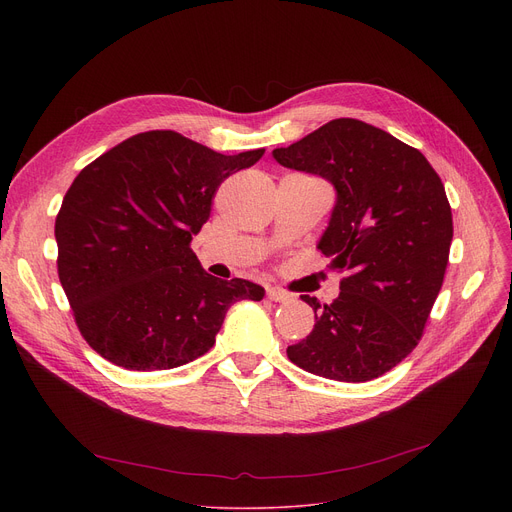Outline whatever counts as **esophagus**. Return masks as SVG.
Instances as JSON below:
<instances>
[{
	"instance_id": "34e87169",
	"label": "esophagus",
	"mask_w": 512,
	"mask_h": 512,
	"mask_svg": "<svg viewBox=\"0 0 512 512\" xmlns=\"http://www.w3.org/2000/svg\"><path fill=\"white\" fill-rule=\"evenodd\" d=\"M267 299L274 303H288L292 297H290V292H286L278 286H272V288H267Z\"/></svg>"
}]
</instances>
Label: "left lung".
Here are the masks:
<instances>
[{
  "mask_svg": "<svg viewBox=\"0 0 512 512\" xmlns=\"http://www.w3.org/2000/svg\"><path fill=\"white\" fill-rule=\"evenodd\" d=\"M274 157L334 184L317 249L344 274L330 305L303 294L315 326L286 355L328 380L380 378L419 344L444 282L452 242L444 184L419 149L355 118L332 120Z\"/></svg>",
  "mask_w": 512,
  "mask_h": 512,
  "instance_id": "left-lung-1",
  "label": "left lung"
}]
</instances>
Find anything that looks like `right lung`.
I'll return each mask as SVG.
<instances>
[{
  "instance_id": "add662e5",
  "label": "right lung",
  "mask_w": 512,
  "mask_h": 512,
  "mask_svg": "<svg viewBox=\"0 0 512 512\" xmlns=\"http://www.w3.org/2000/svg\"><path fill=\"white\" fill-rule=\"evenodd\" d=\"M263 153L149 130L80 170L56 218L58 276L93 351L132 371L180 367L215 344L232 303L263 299L249 280L205 274L191 249L220 184Z\"/></svg>"
}]
</instances>
